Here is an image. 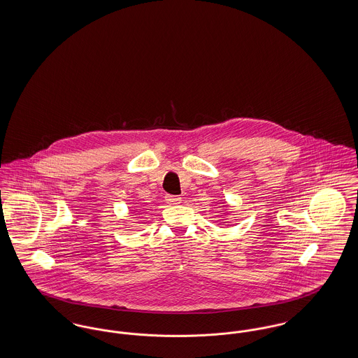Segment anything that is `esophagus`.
Segmentation results:
<instances>
[{"label":"esophagus","instance_id":"34e87169","mask_svg":"<svg viewBox=\"0 0 358 358\" xmlns=\"http://www.w3.org/2000/svg\"><path fill=\"white\" fill-rule=\"evenodd\" d=\"M165 200H166L168 204L171 205L180 204L181 203V197L180 196H173V194H166Z\"/></svg>","mask_w":358,"mask_h":358}]
</instances>
